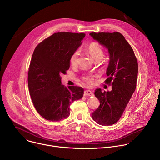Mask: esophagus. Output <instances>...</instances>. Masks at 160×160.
Here are the masks:
<instances>
[{"label": "esophagus", "mask_w": 160, "mask_h": 160, "mask_svg": "<svg viewBox=\"0 0 160 160\" xmlns=\"http://www.w3.org/2000/svg\"><path fill=\"white\" fill-rule=\"evenodd\" d=\"M85 96H93L94 94L92 92V91L89 90H86L84 91V94Z\"/></svg>", "instance_id": "esophagus-1"}]
</instances>
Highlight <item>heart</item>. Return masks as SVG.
Masks as SVG:
<instances>
[{
    "instance_id": "obj_1",
    "label": "heart",
    "mask_w": 160,
    "mask_h": 160,
    "mask_svg": "<svg viewBox=\"0 0 160 160\" xmlns=\"http://www.w3.org/2000/svg\"><path fill=\"white\" fill-rule=\"evenodd\" d=\"M87 50L94 60L98 58H102L103 56V51L100 45L96 42L90 43L87 47ZM78 51H74L72 54L70 58V63L72 66H75L77 64L78 61ZM96 77L97 76L96 75L89 73L83 75L82 78L88 85H92L94 83V81Z\"/></svg>"
}]
</instances>
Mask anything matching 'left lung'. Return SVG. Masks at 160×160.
Wrapping results in <instances>:
<instances>
[{"mask_svg": "<svg viewBox=\"0 0 160 160\" xmlns=\"http://www.w3.org/2000/svg\"><path fill=\"white\" fill-rule=\"evenodd\" d=\"M90 35L108 49L109 62L105 83L111 85L110 92L95 90L100 106L92 114L93 120L101 125H111L121 118L136 88L138 63L133 49L119 32L96 33Z\"/></svg>", "mask_w": 160, "mask_h": 160, "instance_id": "1", "label": "left lung"}]
</instances>
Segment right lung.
<instances>
[{
  "mask_svg": "<svg viewBox=\"0 0 160 160\" xmlns=\"http://www.w3.org/2000/svg\"><path fill=\"white\" fill-rule=\"evenodd\" d=\"M84 33L61 32L45 38L34 50L28 73L30 94L37 111L47 120L70 115V106L82 98L83 88L62 85L60 75L69 70L70 58L81 45Z\"/></svg>",
  "mask_w": 160,
  "mask_h": 160,
  "instance_id": "1",
  "label": "right lung"
}]
</instances>
